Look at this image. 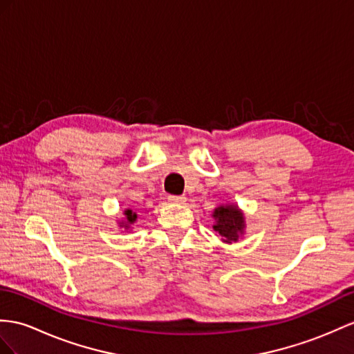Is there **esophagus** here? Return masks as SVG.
<instances>
[{
  "instance_id": "34e87169",
  "label": "esophagus",
  "mask_w": 354,
  "mask_h": 354,
  "mask_svg": "<svg viewBox=\"0 0 354 354\" xmlns=\"http://www.w3.org/2000/svg\"><path fill=\"white\" fill-rule=\"evenodd\" d=\"M168 201L169 203H174V204H185L186 198L183 195H169L168 196Z\"/></svg>"
}]
</instances>
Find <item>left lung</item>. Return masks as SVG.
<instances>
[{
    "label": "left lung",
    "mask_w": 354,
    "mask_h": 354,
    "mask_svg": "<svg viewBox=\"0 0 354 354\" xmlns=\"http://www.w3.org/2000/svg\"><path fill=\"white\" fill-rule=\"evenodd\" d=\"M213 230L219 232V236L225 243L237 242L239 237L243 234L245 216L237 205L225 204L216 207L213 212Z\"/></svg>",
    "instance_id": "obj_1"
}]
</instances>
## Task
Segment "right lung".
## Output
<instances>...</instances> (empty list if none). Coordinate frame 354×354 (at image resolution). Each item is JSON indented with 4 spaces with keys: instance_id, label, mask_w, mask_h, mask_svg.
<instances>
[{
    "instance_id": "add662e5",
    "label": "right lung",
    "mask_w": 354,
    "mask_h": 354,
    "mask_svg": "<svg viewBox=\"0 0 354 354\" xmlns=\"http://www.w3.org/2000/svg\"><path fill=\"white\" fill-rule=\"evenodd\" d=\"M136 219H138V214L131 209H126L124 210V221L120 222V227H124L126 230H129L131 228V225H133V223L136 222Z\"/></svg>"
}]
</instances>
